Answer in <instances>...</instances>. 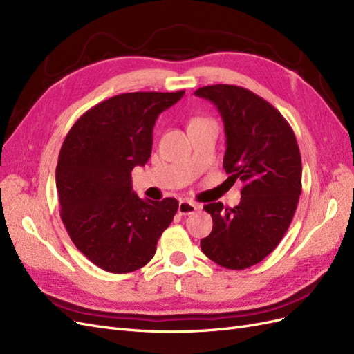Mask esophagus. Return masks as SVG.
<instances>
[{
  "instance_id": "1",
  "label": "esophagus",
  "mask_w": 354,
  "mask_h": 354,
  "mask_svg": "<svg viewBox=\"0 0 354 354\" xmlns=\"http://www.w3.org/2000/svg\"><path fill=\"white\" fill-rule=\"evenodd\" d=\"M198 211V205L190 201H180L178 203V212L181 216H189V214H194Z\"/></svg>"
}]
</instances>
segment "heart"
Segmentation results:
<instances>
[{"label": "heart", "instance_id": "obj_1", "mask_svg": "<svg viewBox=\"0 0 354 354\" xmlns=\"http://www.w3.org/2000/svg\"><path fill=\"white\" fill-rule=\"evenodd\" d=\"M194 121H199V120H194ZM194 121H192V122H194Z\"/></svg>", "mask_w": 354, "mask_h": 354}]
</instances>
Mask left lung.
<instances>
[{
  "mask_svg": "<svg viewBox=\"0 0 354 354\" xmlns=\"http://www.w3.org/2000/svg\"><path fill=\"white\" fill-rule=\"evenodd\" d=\"M195 94L217 106L226 131L224 171L243 183L239 205L203 207L212 232L201 248L218 266L243 270L264 260L291 224L301 195V155L291 125L260 95L227 84Z\"/></svg>",
  "mask_w": 354,
  "mask_h": 354,
  "instance_id": "8db88e82",
  "label": "left lung"
}]
</instances>
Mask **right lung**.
Listing matches in <instances>:
<instances>
[{
	"instance_id": "right-lung-1",
	"label": "right lung",
	"mask_w": 354,
	"mask_h": 354,
	"mask_svg": "<svg viewBox=\"0 0 354 354\" xmlns=\"http://www.w3.org/2000/svg\"><path fill=\"white\" fill-rule=\"evenodd\" d=\"M183 94L113 95L85 112L62 145L56 168L62 221L75 246L106 272L130 273L146 266L178 209L174 198H138L131 171L151 158L159 113Z\"/></svg>"
}]
</instances>
